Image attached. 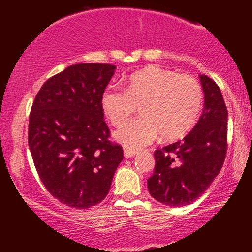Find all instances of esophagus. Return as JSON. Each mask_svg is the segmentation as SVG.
Listing matches in <instances>:
<instances>
[{
  "label": "esophagus",
  "mask_w": 252,
  "mask_h": 252,
  "mask_svg": "<svg viewBox=\"0 0 252 252\" xmlns=\"http://www.w3.org/2000/svg\"><path fill=\"white\" fill-rule=\"evenodd\" d=\"M135 155H136V151H133V150L130 149L124 150V156H126V158H130V157H134Z\"/></svg>",
  "instance_id": "obj_1"
}]
</instances>
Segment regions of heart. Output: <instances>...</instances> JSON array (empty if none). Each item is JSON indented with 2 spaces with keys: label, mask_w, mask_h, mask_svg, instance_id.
Masks as SVG:
<instances>
[{
  "label": "heart",
  "mask_w": 252,
  "mask_h": 252,
  "mask_svg": "<svg viewBox=\"0 0 252 252\" xmlns=\"http://www.w3.org/2000/svg\"><path fill=\"white\" fill-rule=\"evenodd\" d=\"M136 105L142 116L114 134L131 150L147 146L159 134L166 140L184 136L201 113L202 89L190 75L149 65L128 78L126 90L110 86L101 97L106 117L116 126L127 120Z\"/></svg>",
  "instance_id": "b5f03b06"
}]
</instances>
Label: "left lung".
Instances as JSON below:
<instances>
[{"label":"left lung","instance_id":"obj_1","mask_svg":"<svg viewBox=\"0 0 252 252\" xmlns=\"http://www.w3.org/2000/svg\"><path fill=\"white\" fill-rule=\"evenodd\" d=\"M204 90L201 117L183 140L155 151V171L147 180L150 195L167 206L197 200L223 166L227 152L228 111L217 84L200 75Z\"/></svg>","mask_w":252,"mask_h":252}]
</instances>
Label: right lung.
<instances>
[{
  "instance_id": "1",
  "label": "right lung",
  "mask_w": 252,
  "mask_h": 252,
  "mask_svg": "<svg viewBox=\"0 0 252 252\" xmlns=\"http://www.w3.org/2000/svg\"><path fill=\"white\" fill-rule=\"evenodd\" d=\"M116 65L79 63L51 77L29 117V149L51 195L73 208L100 204L123 150L108 140L101 97Z\"/></svg>"
}]
</instances>
